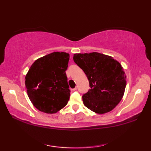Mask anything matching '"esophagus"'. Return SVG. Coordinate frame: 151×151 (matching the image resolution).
I'll return each instance as SVG.
<instances>
[{
	"label": "esophagus",
	"instance_id": "1",
	"mask_svg": "<svg viewBox=\"0 0 151 151\" xmlns=\"http://www.w3.org/2000/svg\"><path fill=\"white\" fill-rule=\"evenodd\" d=\"M77 89H78V87L77 86H76V87L74 88V89H73V91H76V90H77Z\"/></svg>",
	"mask_w": 151,
	"mask_h": 151
}]
</instances>
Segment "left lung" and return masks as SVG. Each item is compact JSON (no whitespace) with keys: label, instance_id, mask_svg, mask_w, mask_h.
<instances>
[{"label":"left lung","instance_id":"left-lung-1","mask_svg":"<svg viewBox=\"0 0 151 151\" xmlns=\"http://www.w3.org/2000/svg\"><path fill=\"white\" fill-rule=\"evenodd\" d=\"M73 60L88 77L89 87L82 96L85 106L99 114L113 110L124 95L127 76L113 57L99 52L75 54Z\"/></svg>","mask_w":151,"mask_h":151}]
</instances>
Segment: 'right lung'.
<instances>
[{"instance_id":"1","label":"right lung","mask_w":151,"mask_h":151,"mask_svg":"<svg viewBox=\"0 0 151 151\" xmlns=\"http://www.w3.org/2000/svg\"><path fill=\"white\" fill-rule=\"evenodd\" d=\"M69 54L54 52L36 60L25 76L30 101L38 110L55 114L65 107L70 97L65 70Z\"/></svg>"}]
</instances>
